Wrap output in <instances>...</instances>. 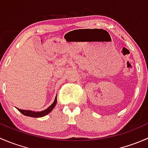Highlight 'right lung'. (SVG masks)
Returning <instances> with one entry per match:
<instances>
[{
	"label": "right lung",
	"mask_w": 148,
	"mask_h": 148,
	"mask_svg": "<svg viewBox=\"0 0 148 148\" xmlns=\"http://www.w3.org/2000/svg\"><path fill=\"white\" fill-rule=\"evenodd\" d=\"M56 97L55 98L54 102H53V104L50 106V107H48L47 109H46L45 110L41 112H32V111H28V110H20V109H18L19 112L22 113L23 115L28 116V117H44V116L46 115V114H49L50 112H51L53 110V109L54 108L55 105L56 104V102H57V99H56Z\"/></svg>",
	"instance_id": "1"
}]
</instances>
